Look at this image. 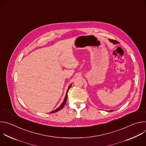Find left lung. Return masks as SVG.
Here are the masks:
<instances>
[{
	"mask_svg": "<svg viewBox=\"0 0 146 146\" xmlns=\"http://www.w3.org/2000/svg\"><path fill=\"white\" fill-rule=\"evenodd\" d=\"M109 41H111V43H113L114 44H118V42L116 40H112V39H109ZM114 111V110H110L109 111Z\"/></svg>",
	"mask_w": 146,
	"mask_h": 146,
	"instance_id": "obj_1",
	"label": "left lung"
}]
</instances>
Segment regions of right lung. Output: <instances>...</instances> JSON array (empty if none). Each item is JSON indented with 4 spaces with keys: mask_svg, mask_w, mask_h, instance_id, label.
I'll return each instance as SVG.
<instances>
[{
    "mask_svg": "<svg viewBox=\"0 0 146 146\" xmlns=\"http://www.w3.org/2000/svg\"><path fill=\"white\" fill-rule=\"evenodd\" d=\"M71 86H72V84H71V85H70V86L69 87V88H68V90H67V92H66V95H65V99H64V100L63 102H62V103L61 105H60V106L59 108H57L56 110H54L53 111L51 112L50 113H55V112H57V111H59L60 110H61L62 108H64V106H65V103H66V100H67V98H68V91H69V88L71 87Z\"/></svg>",
    "mask_w": 146,
    "mask_h": 146,
    "instance_id": "obj_1",
    "label": "right lung"
}]
</instances>
